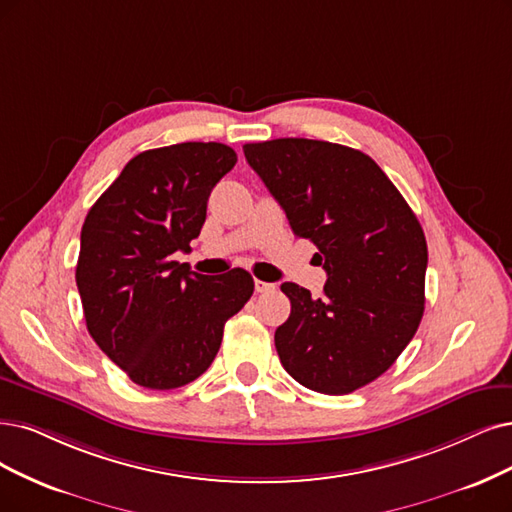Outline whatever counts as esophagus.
I'll use <instances>...</instances> for the list:
<instances>
[{
    "label": "esophagus",
    "instance_id": "34e87169",
    "mask_svg": "<svg viewBox=\"0 0 512 512\" xmlns=\"http://www.w3.org/2000/svg\"><path fill=\"white\" fill-rule=\"evenodd\" d=\"M255 291L257 293H274L276 285H274V282H263V280L255 278Z\"/></svg>",
    "mask_w": 512,
    "mask_h": 512
}]
</instances>
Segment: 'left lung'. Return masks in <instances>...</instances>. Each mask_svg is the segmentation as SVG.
<instances>
[{
  "label": "left lung",
  "mask_w": 512,
  "mask_h": 512,
  "mask_svg": "<svg viewBox=\"0 0 512 512\" xmlns=\"http://www.w3.org/2000/svg\"><path fill=\"white\" fill-rule=\"evenodd\" d=\"M242 149L327 272L320 297L295 282L280 287L291 299L274 335L282 367L323 394L367 386L401 356L424 314L428 246L418 217L358 149L293 137Z\"/></svg>",
  "instance_id": "left-lung-1"
}]
</instances>
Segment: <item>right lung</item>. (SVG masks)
Returning <instances> with one entry per match:
<instances>
[{"mask_svg": "<svg viewBox=\"0 0 512 512\" xmlns=\"http://www.w3.org/2000/svg\"><path fill=\"white\" fill-rule=\"evenodd\" d=\"M236 160L223 143L147 149L86 215L75 268L86 327L137 386L194 382L215 361L227 318L253 295L246 270L208 278L173 261L200 236L208 196Z\"/></svg>", "mask_w": 512, "mask_h": 512, "instance_id": "add662e5", "label": "right lung"}]
</instances>
